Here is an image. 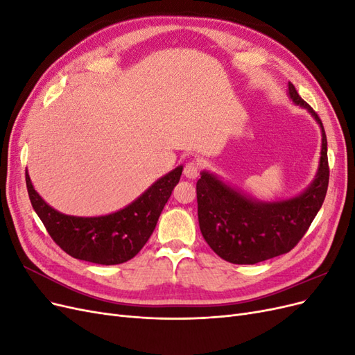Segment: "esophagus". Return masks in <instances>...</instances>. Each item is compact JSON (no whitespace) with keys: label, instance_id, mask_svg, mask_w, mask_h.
Listing matches in <instances>:
<instances>
[{"label":"esophagus","instance_id":"1","mask_svg":"<svg viewBox=\"0 0 355 355\" xmlns=\"http://www.w3.org/2000/svg\"><path fill=\"white\" fill-rule=\"evenodd\" d=\"M184 175L188 179H196L200 175V163L197 159H191L184 167Z\"/></svg>","mask_w":355,"mask_h":355}]
</instances>
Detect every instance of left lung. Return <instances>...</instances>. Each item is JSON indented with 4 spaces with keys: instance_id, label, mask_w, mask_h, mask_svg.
<instances>
[{
    "instance_id": "8db88e82",
    "label": "left lung",
    "mask_w": 355,
    "mask_h": 355,
    "mask_svg": "<svg viewBox=\"0 0 355 355\" xmlns=\"http://www.w3.org/2000/svg\"><path fill=\"white\" fill-rule=\"evenodd\" d=\"M288 96L304 106L321 127L318 173L302 194L275 202H261L230 188L209 171L197 182L198 222L211 250L231 263L253 265L284 254L302 240L326 198L329 187L327 139L317 112L288 83Z\"/></svg>"
}]
</instances>
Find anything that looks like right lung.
I'll return each mask as SVG.
<instances>
[{
  "label": "right lung",
  "mask_w": 355,
  "mask_h": 355,
  "mask_svg": "<svg viewBox=\"0 0 355 355\" xmlns=\"http://www.w3.org/2000/svg\"><path fill=\"white\" fill-rule=\"evenodd\" d=\"M180 175L182 166L158 179L123 210L98 218H77L59 213L38 196L28 171L25 179L32 207L53 241L63 252L85 262L116 265L130 261L146 244Z\"/></svg>",
  "instance_id": "obj_1"
}]
</instances>
